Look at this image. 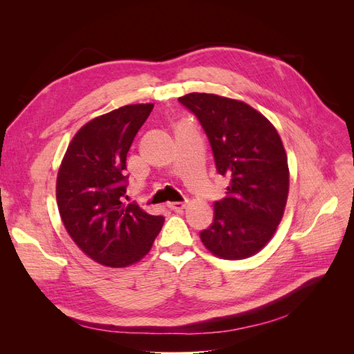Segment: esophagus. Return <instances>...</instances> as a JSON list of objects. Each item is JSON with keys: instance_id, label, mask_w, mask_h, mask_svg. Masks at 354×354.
I'll return each mask as SVG.
<instances>
[{"instance_id": "34e87169", "label": "esophagus", "mask_w": 354, "mask_h": 354, "mask_svg": "<svg viewBox=\"0 0 354 354\" xmlns=\"http://www.w3.org/2000/svg\"><path fill=\"white\" fill-rule=\"evenodd\" d=\"M168 208L180 212V211H183L186 208V202H169L168 203Z\"/></svg>"}]
</instances>
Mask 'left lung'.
I'll return each mask as SVG.
<instances>
[{"label": "left lung", "mask_w": 354, "mask_h": 354, "mask_svg": "<svg viewBox=\"0 0 354 354\" xmlns=\"http://www.w3.org/2000/svg\"><path fill=\"white\" fill-rule=\"evenodd\" d=\"M178 102L196 115L217 173L229 178L227 196L214 202V220L201 241L220 259H248L269 243L283 217L289 168L281 136L241 100L190 93Z\"/></svg>", "instance_id": "8db88e82"}]
</instances>
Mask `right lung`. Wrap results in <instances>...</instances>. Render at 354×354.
<instances>
[{
  "instance_id": "obj_1",
  "label": "right lung",
  "mask_w": 354,
  "mask_h": 354,
  "mask_svg": "<svg viewBox=\"0 0 354 354\" xmlns=\"http://www.w3.org/2000/svg\"><path fill=\"white\" fill-rule=\"evenodd\" d=\"M152 109L153 103L127 104L82 125L57 173L63 226L85 255L113 269L140 261L164 224L124 202L127 153Z\"/></svg>"
}]
</instances>
